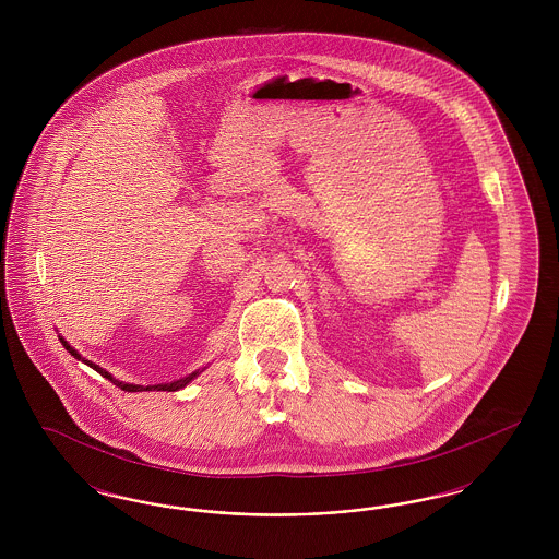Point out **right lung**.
Masks as SVG:
<instances>
[{"instance_id": "right-lung-1", "label": "right lung", "mask_w": 559, "mask_h": 559, "mask_svg": "<svg viewBox=\"0 0 559 559\" xmlns=\"http://www.w3.org/2000/svg\"><path fill=\"white\" fill-rule=\"evenodd\" d=\"M60 342H62V346L67 347L69 352H71V356H75V358H81L80 354H78V349H73V347L69 346L62 337H60ZM83 360V358H81ZM87 367H92L94 371L100 372L103 377H107L110 383H115L117 388H121L123 392H176V390H182V388H187L188 383L197 377V374H201V372L205 371V369H199V371L190 372L188 377H182V379H178V381H171V383H157V385H133V383H126V381H119V379H115L110 372L105 371L103 367H98V365H94V362H90V360H83Z\"/></svg>"}]
</instances>
